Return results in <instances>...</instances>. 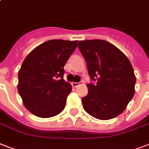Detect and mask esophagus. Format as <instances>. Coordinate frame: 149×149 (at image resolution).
I'll list each match as a JSON object with an SVG mask.
<instances>
[{
  "instance_id": "esophagus-1",
  "label": "esophagus",
  "mask_w": 149,
  "mask_h": 149,
  "mask_svg": "<svg viewBox=\"0 0 149 149\" xmlns=\"http://www.w3.org/2000/svg\"><path fill=\"white\" fill-rule=\"evenodd\" d=\"M84 84V82L80 81V82H79V83H72V85L74 86V87H77V86H79V85H80V84Z\"/></svg>"
}]
</instances>
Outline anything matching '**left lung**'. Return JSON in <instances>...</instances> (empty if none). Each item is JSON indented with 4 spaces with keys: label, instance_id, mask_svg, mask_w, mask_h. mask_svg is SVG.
Listing matches in <instances>:
<instances>
[{
    "label": "left lung",
    "instance_id": "8db88e82",
    "mask_svg": "<svg viewBox=\"0 0 149 149\" xmlns=\"http://www.w3.org/2000/svg\"><path fill=\"white\" fill-rule=\"evenodd\" d=\"M91 83L82 98L84 110L93 118L110 120L125 111L134 94L136 78L127 57L111 43L100 39L79 41Z\"/></svg>",
    "mask_w": 149,
    "mask_h": 149
}]
</instances>
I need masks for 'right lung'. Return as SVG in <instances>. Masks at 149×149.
<instances>
[{
  "label": "right lung",
  "instance_id": "add662e5",
  "mask_svg": "<svg viewBox=\"0 0 149 149\" xmlns=\"http://www.w3.org/2000/svg\"><path fill=\"white\" fill-rule=\"evenodd\" d=\"M77 42L62 39L47 41L24 58L18 72L17 91L25 107L34 115L51 118L65 108L72 86L63 79L64 65Z\"/></svg>",
  "mask_w": 149,
  "mask_h": 149
}]
</instances>
